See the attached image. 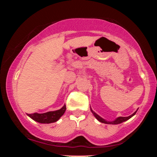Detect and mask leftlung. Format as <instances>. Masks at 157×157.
Listing matches in <instances>:
<instances>
[{
	"mask_svg": "<svg viewBox=\"0 0 157 157\" xmlns=\"http://www.w3.org/2000/svg\"><path fill=\"white\" fill-rule=\"evenodd\" d=\"M91 111H92V113H94V115L95 116V118H96L98 121H99L100 122H101V123H105V124H120V123H123V122H124V121H127V120H129V119L130 118H132V117L133 116H134L135 114H136V111H135V112L133 113V114H132L131 116H127V117H118V118H116L115 121H112V122H109V121H106L105 120H104V119L103 118H101L100 116H99L98 115V114H96L95 113L94 111H92V109H91Z\"/></svg>",
	"mask_w": 157,
	"mask_h": 157,
	"instance_id": "obj_1",
	"label": "left lung"
}]
</instances>
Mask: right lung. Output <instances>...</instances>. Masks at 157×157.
<instances>
[{
  "instance_id": "1",
  "label": "right lung",
  "mask_w": 157,
  "mask_h": 157,
  "mask_svg": "<svg viewBox=\"0 0 157 157\" xmlns=\"http://www.w3.org/2000/svg\"><path fill=\"white\" fill-rule=\"evenodd\" d=\"M66 105L60 109L59 110L54 111H48V112L44 113H28V116L30 117L32 119L40 123H52L57 121L60 118V117L66 111Z\"/></svg>"
}]
</instances>
